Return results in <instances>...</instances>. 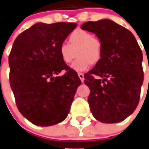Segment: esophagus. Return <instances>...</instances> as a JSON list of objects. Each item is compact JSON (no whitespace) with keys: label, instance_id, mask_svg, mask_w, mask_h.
<instances>
[{"label":"esophagus","instance_id":"34e87169","mask_svg":"<svg viewBox=\"0 0 149 149\" xmlns=\"http://www.w3.org/2000/svg\"><path fill=\"white\" fill-rule=\"evenodd\" d=\"M78 76L79 77V79H80L81 82L83 83V81H84V75H83V73H82V72H79Z\"/></svg>","mask_w":149,"mask_h":149}]
</instances>
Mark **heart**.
I'll return each mask as SVG.
<instances>
[{
    "label": "heart",
    "instance_id": "heart-1",
    "mask_svg": "<svg viewBox=\"0 0 149 149\" xmlns=\"http://www.w3.org/2000/svg\"><path fill=\"white\" fill-rule=\"evenodd\" d=\"M70 43L63 42L59 47V54L65 63L72 62L77 52L79 59L71 64L70 68L77 72H84L89 70L91 63H96L100 60L102 53L101 41L94 37L89 31L77 29L69 37Z\"/></svg>",
    "mask_w": 149,
    "mask_h": 149
}]
</instances>
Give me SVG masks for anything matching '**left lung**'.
Wrapping results in <instances>:
<instances>
[{
  "instance_id": "1",
  "label": "left lung",
  "mask_w": 149,
  "mask_h": 149,
  "mask_svg": "<svg viewBox=\"0 0 149 149\" xmlns=\"http://www.w3.org/2000/svg\"><path fill=\"white\" fill-rule=\"evenodd\" d=\"M81 28L95 33L102 44L101 59L84 75L93 116L101 123L122 122L139 102L143 83L141 49L129 30L109 19L88 21Z\"/></svg>"
}]
</instances>
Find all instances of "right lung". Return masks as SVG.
Here are the masks:
<instances>
[{"label": "right lung", "instance_id": "1", "mask_svg": "<svg viewBox=\"0 0 149 149\" xmlns=\"http://www.w3.org/2000/svg\"><path fill=\"white\" fill-rule=\"evenodd\" d=\"M76 23H37L14 40L10 85L18 110L31 123L50 126L66 118L81 80L61 60L59 47ZM63 69L67 70L58 76Z\"/></svg>", "mask_w": 149, "mask_h": 149}]
</instances>
